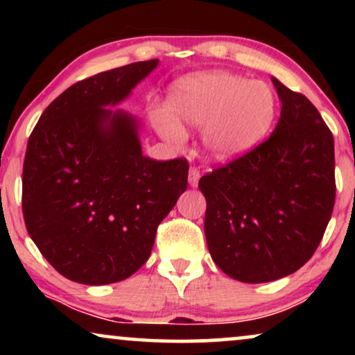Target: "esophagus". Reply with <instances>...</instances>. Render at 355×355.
<instances>
[{
	"label": "esophagus",
	"mask_w": 355,
	"mask_h": 355,
	"mask_svg": "<svg viewBox=\"0 0 355 355\" xmlns=\"http://www.w3.org/2000/svg\"><path fill=\"white\" fill-rule=\"evenodd\" d=\"M198 179H200V169L196 168V166L189 169V184H191L192 187H197Z\"/></svg>",
	"instance_id": "1"
}]
</instances>
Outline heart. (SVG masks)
Wrapping results in <instances>:
<instances>
[{
  "label": "heart",
  "instance_id": "1",
  "mask_svg": "<svg viewBox=\"0 0 355 355\" xmlns=\"http://www.w3.org/2000/svg\"><path fill=\"white\" fill-rule=\"evenodd\" d=\"M168 114L155 123L171 142L181 144V125L203 129V147L216 162H232L255 150L273 129L278 100L261 80L232 72H205L179 80L169 95Z\"/></svg>",
  "mask_w": 355,
  "mask_h": 355
}]
</instances>
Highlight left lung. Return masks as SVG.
Here are the masks:
<instances>
[{"mask_svg":"<svg viewBox=\"0 0 355 355\" xmlns=\"http://www.w3.org/2000/svg\"><path fill=\"white\" fill-rule=\"evenodd\" d=\"M271 80L283 103L273 134L198 181L211 259L242 283H268L307 263L336 197L331 130L307 96Z\"/></svg>","mask_w":355,"mask_h":355,"instance_id":"obj_1","label":"left lung"}]
</instances>
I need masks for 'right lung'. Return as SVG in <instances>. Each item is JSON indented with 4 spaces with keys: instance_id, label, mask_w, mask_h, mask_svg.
Masks as SVG:
<instances>
[{
    "instance_id": "add662e5",
    "label": "right lung",
    "mask_w": 355,
    "mask_h": 355,
    "mask_svg": "<svg viewBox=\"0 0 355 355\" xmlns=\"http://www.w3.org/2000/svg\"><path fill=\"white\" fill-rule=\"evenodd\" d=\"M158 60L100 72L51 101L22 169L28 236L53 268L80 284L118 283L152 254L157 227L187 189L186 158L142 155L139 123L123 110Z\"/></svg>"
}]
</instances>
